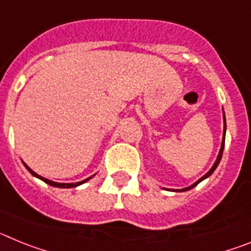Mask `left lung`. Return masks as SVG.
I'll return each instance as SVG.
<instances>
[{"label": "left lung", "mask_w": 251, "mask_h": 251, "mask_svg": "<svg viewBox=\"0 0 251 251\" xmlns=\"http://www.w3.org/2000/svg\"><path fill=\"white\" fill-rule=\"evenodd\" d=\"M224 122H225V115H224ZM225 132H226V123H224V138H223V143H221V148H220V152H219V156H217V158H216V161H215V163H214V166H212L211 167V170L208 171L207 174L205 175V176H202L201 177L200 179H199V181H196V182L194 183V185H191V186H188V187H185V188H182V190H178V192H183V191H188V190H191V188H194L195 186H197L199 185V183L201 182V181H203V179L205 178H207V177H210L212 175V172H214L215 170H216V167L217 166H219V163H220V161H221V157H223V152H224V146H225ZM177 191V190H176Z\"/></svg>", "instance_id": "1"}]
</instances>
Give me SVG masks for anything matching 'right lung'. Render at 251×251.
Returning <instances> with one entry per match:
<instances>
[{"instance_id":"right-lung-1","label":"right lung","mask_w":251,"mask_h":251,"mask_svg":"<svg viewBox=\"0 0 251 251\" xmlns=\"http://www.w3.org/2000/svg\"><path fill=\"white\" fill-rule=\"evenodd\" d=\"M24 165H25V163H24ZM25 167L27 168V171H28V172H30L31 175H32V176L37 177V178H40V179H41V181H44V182H45V183H48V185L54 186V187H60V188H73V187H76V186H79V185H81V183L86 182L88 179H90L93 177L92 176V177H89V178H86V179H84V181H81V182H76V183H59V182H54V181H50V179L45 178V177H43V176H40V175L35 174L34 171L31 170V168L28 167L27 165H25Z\"/></svg>"}]
</instances>
